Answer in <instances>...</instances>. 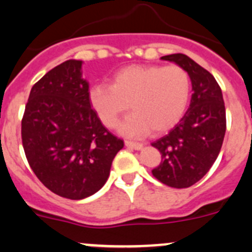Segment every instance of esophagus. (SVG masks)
I'll return each mask as SVG.
<instances>
[{"label":"esophagus","mask_w":252,"mask_h":252,"mask_svg":"<svg viewBox=\"0 0 252 252\" xmlns=\"http://www.w3.org/2000/svg\"><path fill=\"white\" fill-rule=\"evenodd\" d=\"M126 146L129 147V149H133V150H141L142 149V144H140V142L129 141V140H126Z\"/></svg>","instance_id":"1"}]
</instances>
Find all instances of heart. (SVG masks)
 Here are the masks:
<instances>
[{
  "label": "heart",
  "mask_w": 252,
  "mask_h": 252,
  "mask_svg": "<svg viewBox=\"0 0 252 252\" xmlns=\"http://www.w3.org/2000/svg\"><path fill=\"white\" fill-rule=\"evenodd\" d=\"M191 79L177 64H133L112 75L110 84H96L89 90V101L101 123L117 126L121 116L130 110L119 129L126 135H158L182 119L189 105Z\"/></svg>",
  "instance_id": "1"
}]
</instances>
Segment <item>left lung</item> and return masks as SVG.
Here are the masks:
<instances>
[{
  "label": "left lung",
  "instance_id": "obj_1",
  "mask_svg": "<svg viewBox=\"0 0 252 252\" xmlns=\"http://www.w3.org/2000/svg\"><path fill=\"white\" fill-rule=\"evenodd\" d=\"M161 60L177 63L189 73L194 94L179 123L151 144L162 155L152 174L168 187L183 189L199 182L217 159L227 126L224 101L215 77L191 58L174 53Z\"/></svg>",
  "mask_w": 252,
  "mask_h": 252
}]
</instances>
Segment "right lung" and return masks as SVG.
<instances>
[{
	"label": "right lung",
	"mask_w": 252,
	"mask_h": 252,
	"mask_svg": "<svg viewBox=\"0 0 252 252\" xmlns=\"http://www.w3.org/2000/svg\"><path fill=\"white\" fill-rule=\"evenodd\" d=\"M81 64L65 61L35 83L22 119L23 147L32 172L48 190L70 200L98 191L124 146L91 108Z\"/></svg>",
	"instance_id": "1"
}]
</instances>
